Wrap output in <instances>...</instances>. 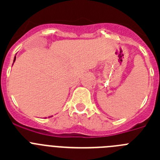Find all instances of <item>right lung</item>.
<instances>
[{
    "instance_id": "obj_1",
    "label": "right lung",
    "mask_w": 160,
    "mask_h": 160,
    "mask_svg": "<svg viewBox=\"0 0 160 160\" xmlns=\"http://www.w3.org/2000/svg\"><path fill=\"white\" fill-rule=\"evenodd\" d=\"M15 60H16V57H15V58H14V60H13V62H15Z\"/></svg>"
}]
</instances>
